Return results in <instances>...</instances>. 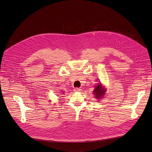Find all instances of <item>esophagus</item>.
<instances>
[{
    "instance_id": "34e87169",
    "label": "esophagus",
    "mask_w": 152,
    "mask_h": 152,
    "mask_svg": "<svg viewBox=\"0 0 152 152\" xmlns=\"http://www.w3.org/2000/svg\"><path fill=\"white\" fill-rule=\"evenodd\" d=\"M75 90L76 91H80L81 90H80V88H76L75 89Z\"/></svg>"
}]
</instances>
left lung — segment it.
I'll list each match as a JSON object with an SVG mask.
<instances>
[{
    "label": "left lung",
    "mask_w": 152,
    "mask_h": 152,
    "mask_svg": "<svg viewBox=\"0 0 152 152\" xmlns=\"http://www.w3.org/2000/svg\"><path fill=\"white\" fill-rule=\"evenodd\" d=\"M104 91L105 90H103L101 84L99 83V85L96 86V87L93 91V93H94V94L96 96L95 97L99 99H101V97H102L104 96Z\"/></svg>",
    "instance_id": "8db88e82"
}]
</instances>
